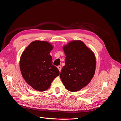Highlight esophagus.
<instances>
[{
    "instance_id": "1",
    "label": "esophagus",
    "mask_w": 121,
    "mask_h": 121,
    "mask_svg": "<svg viewBox=\"0 0 121 121\" xmlns=\"http://www.w3.org/2000/svg\"><path fill=\"white\" fill-rule=\"evenodd\" d=\"M57 69H58V70H59L60 72L61 71V66H60V65H58V66L57 67Z\"/></svg>"
}]
</instances>
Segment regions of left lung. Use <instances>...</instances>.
<instances>
[{"instance_id": "left-lung-1", "label": "left lung", "mask_w": 121, "mask_h": 121, "mask_svg": "<svg viewBox=\"0 0 121 121\" xmlns=\"http://www.w3.org/2000/svg\"><path fill=\"white\" fill-rule=\"evenodd\" d=\"M65 54V65L60 77L65 87L76 92L88 84L96 69V58L93 52L81 40H74L63 46Z\"/></svg>"}]
</instances>
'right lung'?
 <instances>
[{
  "instance_id": "1",
  "label": "right lung",
  "mask_w": 121,
  "mask_h": 121,
  "mask_svg": "<svg viewBox=\"0 0 121 121\" xmlns=\"http://www.w3.org/2000/svg\"><path fill=\"white\" fill-rule=\"evenodd\" d=\"M53 48L45 41L31 43L22 54L20 67L24 79L33 88L39 91L48 89L60 72L52 65L50 52Z\"/></svg>"
}]
</instances>
